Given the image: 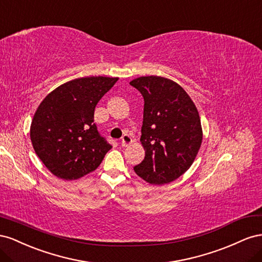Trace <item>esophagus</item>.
<instances>
[{"label": "esophagus", "mask_w": 262, "mask_h": 262, "mask_svg": "<svg viewBox=\"0 0 262 262\" xmlns=\"http://www.w3.org/2000/svg\"><path fill=\"white\" fill-rule=\"evenodd\" d=\"M121 141H122V146H123V147L128 146V145L132 143V137H130L129 134H124Z\"/></svg>", "instance_id": "34e87169"}]
</instances>
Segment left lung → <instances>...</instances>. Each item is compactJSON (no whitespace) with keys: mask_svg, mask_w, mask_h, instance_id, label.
I'll return each instance as SVG.
<instances>
[{"mask_svg":"<svg viewBox=\"0 0 262 262\" xmlns=\"http://www.w3.org/2000/svg\"><path fill=\"white\" fill-rule=\"evenodd\" d=\"M129 84L145 102L140 136L145 159L134 170L151 184L174 181L191 167L200 150L203 135L199 112L188 93L172 80L140 77Z\"/></svg>","mask_w":262,"mask_h":262,"instance_id":"left-lung-1","label":"left lung"}]
</instances>
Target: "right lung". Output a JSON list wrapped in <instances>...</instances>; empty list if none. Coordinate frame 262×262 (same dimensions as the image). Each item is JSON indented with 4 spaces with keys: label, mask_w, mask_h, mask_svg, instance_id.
Instances as JSON below:
<instances>
[{
    "label": "right lung",
    "mask_w": 262,
    "mask_h": 262,
    "mask_svg": "<svg viewBox=\"0 0 262 262\" xmlns=\"http://www.w3.org/2000/svg\"><path fill=\"white\" fill-rule=\"evenodd\" d=\"M118 78L86 77L49 93L31 125L36 155L52 174L76 180L98 168L112 145L94 123V110Z\"/></svg>",
    "instance_id": "1"
}]
</instances>
